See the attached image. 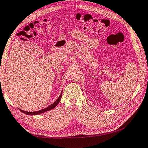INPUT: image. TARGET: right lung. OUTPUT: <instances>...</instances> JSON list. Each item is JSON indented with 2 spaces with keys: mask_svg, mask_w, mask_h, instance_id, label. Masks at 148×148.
Returning a JSON list of instances; mask_svg holds the SVG:
<instances>
[{
  "mask_svg": "<svg viewBox=\"0 0 148 148\" xmlns=\"http://www.w3.org/2000/svg\"><path fill=\"white\" fill-rule=\"evenodd\" d=\"M62 92L60 94V96L58 97V99H56V101H54V102L53 103V104H51L50 106H49L48 107L44 108V109L38 110V111H36V112H27V111H25V110H21V109H19V110H20L22 112L26 114H27V115H31V116L40 114L45 112H47V111L50 110H51V109H53V108H54V107H56V105L58 104L60 101L61 98H62Z\"/></svg>",
  "mask_w": 148,
  "mask_h": 148,
  "instance_id": "right-lung-1",
  "label": "right lung"
}]
</instances>
